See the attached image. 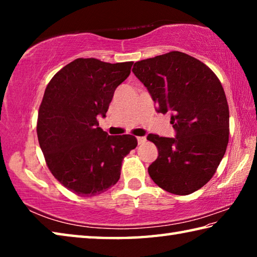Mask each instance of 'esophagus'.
Instances as JSON below:
<instances>
[{"mask_svg": "<svg viewBox=\"0 0 257 257\" xmlns=\"http://www.w3.org/2000/svg\"><path fill=\"white\" fill-rule=\"evenodd\" d=\"M137 142H138V144H144V143L146 142V137L139 136V137H137Z\"/></svg>", "mask_w": 257, "mask_h": 257, "instance_id": "obj_1", "label": "esophagus"}]
</instances>
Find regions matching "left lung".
I'll list each match as a JSON object with an SVG mask.
<instances>
[{
  "mask_svg": "<svg viewBox=\"0 0 257 257\" xmlns=\"http://www.w3.org/2000/svg\"><path fill=\"white\" fill-rule=\"evenodd\" d=\"M133 72L158 112L170 111L175 138L150 134L159 156L149 167L156 185L176 195L202 188L214 175L229 142V106L219 78L206 64L172 51L138 61Z\"/></svg>",
  "mask_w": 257,
  "mask_h": 257,
  "instance_id": "left-lung-1",
  "label": "left lung"
}]
</instances>
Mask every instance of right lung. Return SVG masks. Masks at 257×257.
<instances>
[{"label":"right lung","instance_id":"1","mask_svg":"<svg viewBox=\"0 0 257 257\" xmlns=\"http://www.w3.org/2000/svg\"><path fill=\"white\" fill-rule=\"evenodd\" d=\"M132 61L76 59L52 78L43 96L37 137L54 178L78 196L92 197L120 179L122 160L136 149L132 135L110 136L98 127Z\"/></svg>","mask_w":257,"mask_h":257}]
</instances>
